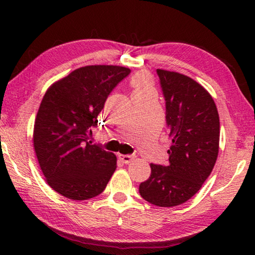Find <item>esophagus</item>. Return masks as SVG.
<instances>
[{
	"label": "esophagus",
	"instance_id": "1",
	"mask_svg": "<svg viewBox=\"0 0 255 255\" xmlns=\"http://www.w3.org/2000/svg\"><path fill=\"white\" fill-rule=\"evenodd\" d=\"M119 158H120V161H122L123 163L129 164V163L133 161V158H135V156H133V155H119Z\"/></svg>",
	"mask_w": 255,
	"mask_h": 255
}]
</instances>
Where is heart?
Masks as SVG:
<instances>
[{
	"instance_id": "1",
	"label": "heart",
	"mask_w": 255,
	"mask_h": 255,
	"mask_svg": "<svg viewBox=\"0 0 255 255\" xmlns=\"http://www.w3.org/2000/svg\"><path fill=\"white\" fill-rule=\"evenodd\" d=\"M131 85L133 88V92L139 91H146V90H152V84H150V80L148 75L140 73L132 77Z\"/></svg>"
}]
</instances>
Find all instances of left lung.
I'll use <instances>...</instances> for the list:
<instances>
[{"label": "left lung", "mask_w": 255, "mask_h": 255, "mask_svg": "<svg viewBox=\"0 0 255 255\" xmlns=\"http://www.w3.org/2000/svg\"><path fill=\"white\" fill-rule=\"evenodd\" d=\"M165 99L172 145L169 164H150L139 185L146 201L158 207L184 204L199 191L213 171L219 149V116L208 91L187 75L156 70Z\"/></svg>", "instance_id": "obj_1"}]
</instances>
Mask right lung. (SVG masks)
Returning <instances> with one entry per match:
<instances>
[{"mask_svg":"<svg viewBox=\"0 0 255 255\" xmlns=\"http://www.w3.org/2000/svg\"><path fill=\"white\" fill-rule=\"evenodd\" d=\"M130 70L90 65L47 90L33 128V147L47 183L71 200H88L106 189L117 157L88 141L107 98Z\"/></svg>","mask_w":255,"mask_h":255,"instance_id":"add662e5","label":"right lung"}]
</instances>
